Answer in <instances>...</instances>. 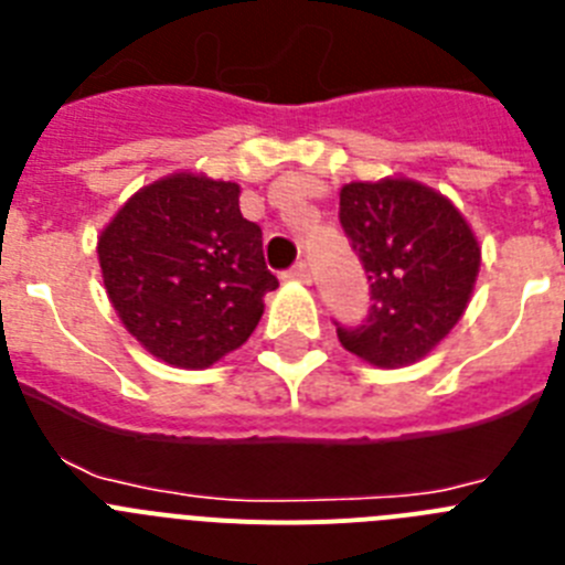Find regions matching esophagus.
Listing matches in <instances>:
<instances>
[{
	"instance_id": "obj_1",
	"label": "esophagus",
	"mask_w": 565,
	"mask_h": 565,
	"mask_svg": "<svg viewBox=\"0 0 565 565\" xmlns=\"http://www.w3.org/2000/svg\"><path fill=\"white\" fill-rule=\"evenodd\" d=\"M288 279H297V282H311V271H308L306 263H297V266L288 271Z\"/></svg>"
}]
</instances>
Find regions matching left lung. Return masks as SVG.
I'll return each instance as SVG.
<instances>
[{
  "mask_svg": "<svg viewBox=\"0 0 565 565\" xmlns=\"http://www.w3.org/2000/svg\"><path fill=\"white\" fill-rule=\"evenodd\" d=\"M339 221L371 279V313L337 328L344 351L376 367H404L463 317L481 268V246L463 214L411 178L344 183Z\"/></svg>",
  "mask_w": 565,
  "mask_h": 565,
  "instance_id": "1",
  "label": "left lung"
}]
</instances>
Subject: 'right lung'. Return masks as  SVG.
Returning a JSON list of instances; mask_svg holds the SVG:
<instances>
[{"label":"right lung","mask_w":565,"mask_h":565,"mask_svg":"<svg viewBox=\"0 0 565 565\" xmlns=\"http://www.w3.org/2000/svg\"><path fill=\"white\" fill-rule=\"evenodd\" d=\"M107 297L129 333L161 362L209 367L237 351L279 286L263 232L239 214V186L198 172L152 181L98 237Z\"/></svg>","instance_id":"right-lung-1"}]
</instances>
